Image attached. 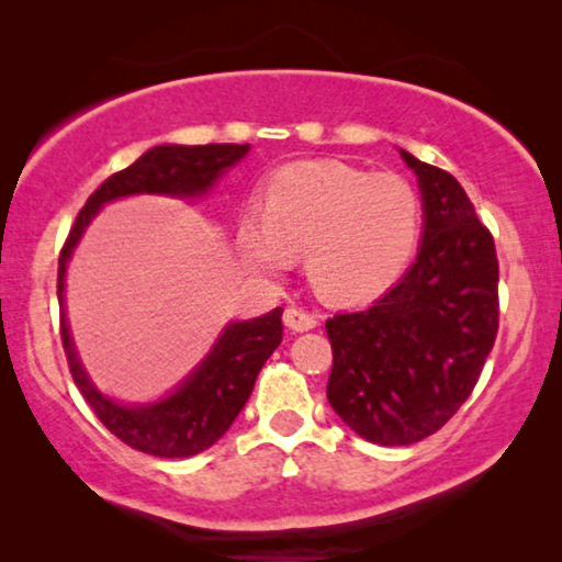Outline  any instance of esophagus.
<instances>
[{
  "label": "esophagus",
  "mask_w": 562,
  "mask_h": 562,
  "mask_svg": "<svg viewBox=\"0 0 562 562\" xmlns=\"http://www.w3.org/2000/svg\"><path fill=\"white\" fill-rule=\"evenodd\" d=\"M283 325H286L291 333H306V329H314L319 325V317L304 306H286L283 312Z\"/></svg>",
  "instance_id": "esophagus-1"
}]
</instances>
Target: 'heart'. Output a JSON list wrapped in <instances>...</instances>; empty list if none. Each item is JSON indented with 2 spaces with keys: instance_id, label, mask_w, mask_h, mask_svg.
Instances as JSON below:
<instances>
[{
  "instance_id": "1",
  "label": "heart",
  "mask_w": 562,
  "mask_h": 562,
  "mask_svg": "<svg viewBox=\"0 0 562 562\" xmlns=\"http://www.w3.org/2000/svg\"><path fill=\"white\" fill-rule=\"evenodd\" d=\"M256 220L237 222L240 256L279 273L306 252V276L322 296L356 304L394 283L422 235L419 191L398 173H371L342 160H299L276 171Z\"/></svg>"
}]
</instances>
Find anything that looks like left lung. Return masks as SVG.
<instances>
[{
	"mask_svg": "<svg viewBox=\"0 0 562 562\" xmlns=\"http://www.w3.org/2000/svg\"><path fill=\"white\" fill-rule=\"evenodd\" d=\"M419 179V256L368 310L327 319V398L352 432L412 445L448 425L479 383L498 333V258L458 179L402 150Z\"/></svg>",
	"mask_w": 562,
	"mask_h": 562,
	"instance_id": "1",
	"label": "left lung"
}]
</instances>
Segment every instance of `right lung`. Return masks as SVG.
I'll list each match as a JSON object with an SVG mask.
<instances>
[{"mask_svg": "<svg viewBox=\"0 0 562 562\" xmlns=\"http://www.w3.org/2000/svg\"><path fill=\"white\" fill-rule=\"evenodd\" d=\"M250 145L210 143V145H158L133 166L112 173L87 199L76 217L58 256V302H64L66 260L79 243L83 227L99 206L130 194H204L220 173L237 164ZM281 306L250 322H235L225 329L220 342L183 386L164 402L150 406H120L99 394L81 371L66 317L60 312V340L71 368L76 389L87 398L91 412L110 432L133 450L158 458H189L212 448L227 432L256 386L260 368L281 345Z\"/></svg>", "mask_w": 562, "mask_h": 562, "instance_id": "right-lung-1", "label": "right lung"}]
</instances>
